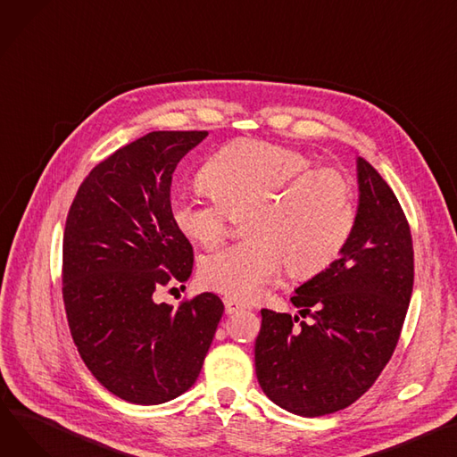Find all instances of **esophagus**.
Masks as SVG:
<instances>
[{"mask_svg": "<svg viewBox=\"0 0 457 457\" xmlns=\"http://www.w3.org/2000/svg\"><path fill=\"white\" fill-rule=\"evenodd\" d=\"M224 305H226V314H235V312L245 309V307H242V303H238L233 297H224Z\"/></svg>", "mask_w": 457, "mask_h": 457, "instance_id": "34e87169", "label": "esophagus"}]
</instances>
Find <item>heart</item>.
I'll return each instance as SVG.
<instances>
[{
    "instance_id": "heart-1",
    "label": "heart",
    "mask_w": 457,
    "mask_h": 457,
    "mask_svg": "<svg viewBox=\"0 0 457 457\" xmlns=\"http://www.w3.org/2000/svg\"><path fill=\"white\" fill-rule=\"evenodd\" d=\"M211 187L172 193L179 231L204 248L229 235L233 215L246 217L250 238L209 253L200 281L233 299H255L285 270L309 279L344 252L356 224L351 181L337 169L314 167L299 150L266 141H238L205 167Z\"/></svg>"
}]
</instances>
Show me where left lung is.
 <instances>
[{
	"mask_svg": "<svg viewBox=\"0 0 457 457\" xmlns=\"http://www.w3.org/2000/svg\"><path fill=\"white\" fill-rule=\"evenodd\" d=\"M360 202L340 257L303 283L301 318L262 309L255 373L270 401L303 417L358 401L389 361L413 290V242L404 211L377 169L358 158Z\"/></svg>",
	"mask_w": 457,
	"mask_h": 457,
	"instance_id": "obj_1",
	"label": "left lung"
}]
</instances>
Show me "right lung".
Wrapping results in <instances>:
<instances>
[{
  "label": "right lung",
  "instance_id": "1",
  "mask_svg": "<svg viewBox=\"0 0 457 457\" xmlns=\"http://www.w3.org/2000/svg\"><path fill=\"white\" fill-rule=\"evenodd\" d=\"M205 136L160 130L120 146L84 178L66 219L62 297L73 342L91 375L134 404L186 393L224 314L211 292L178 309L156 301L191 278L193 246L172 219L170 184Z\"/></svg>",
  "mask_w": 457,
  "mask_h": 457
}]
</instances>
